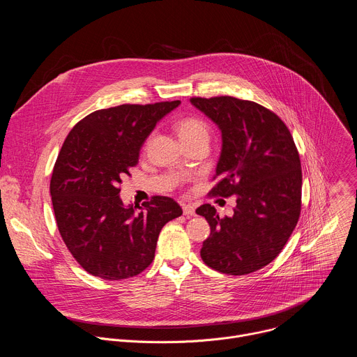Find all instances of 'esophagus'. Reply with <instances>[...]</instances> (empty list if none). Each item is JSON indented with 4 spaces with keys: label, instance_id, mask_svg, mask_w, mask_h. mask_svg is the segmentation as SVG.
Returning a JSON list of instances; mask_svg holds the SVG:
<instances>
[{
    "label": "esophagus",
    "instance_id": "34e87169",
    "mask_svg": "<svg viewBox=\"0 0 357 357\" xmlns=\"http://www.w3.org/2000/svg\"><path fill=\"white\" fill-rule=\"evenodd\" d=\"M182 209H183L185 216H195V206L190 205V203H188V205H183Z\"/></svg>",
    "mask_w": 357,
    "mask_h": 357
}]
</instances>
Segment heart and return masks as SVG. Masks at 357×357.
I'll use <instances>...</instances> for the list:
<instances>
[{
    "mask_svg": "<svg viewBox=\"0 0 357 357\" xmlns=\"http://www.w3.org/2000/svg\"><path fill=\"white\" fill-rule=\"evenodd\" d=\"M175 128L182 142H188L193 139L209 141V126L200 119H196V117L182 119L176 123Z\"/></svg>",
    "mask_w": 357,
    "mask_h": 357,
    "instance_id": "b5f03b06",
    "label": "heart"
}]
</instances>
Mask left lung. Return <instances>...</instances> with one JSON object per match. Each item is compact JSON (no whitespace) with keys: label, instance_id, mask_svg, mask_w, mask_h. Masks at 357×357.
<instances>
[{"label":"left lung","instance_id":"8db88e82","mask_svg":"<svg viewBox=\"0 0 357 357\" xmlns=\"http://www.w3.org/2000/svg\"><path fill=\"white\" fill-rule=\"evenodd\" d=\"M190 103L222 132L213 196H236L233 216L206 203L196 209L211 226L200 257L211 268L244 275L270 264L301 213L302 172L292 135L268 109L230 96L192 97Z\"/></svg>","mask_w":357,"mask_h":357}]
</instances>
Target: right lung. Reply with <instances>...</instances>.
<instances>
[{"instance_id":"obj_1","label":"right lung","mask_w":357,"mask_h":357,"mask_svg":"<svg viewBox=\"0 0 357 357\" xmlns=\"http://www.w3.org/2000/svg\"><path fill=\"white\" fill-rule=\"evenodd\" d=\"M179 105L174 100L97 110L66 137L50 196L59 233L89 274L110 281L138 275L155 257L161 229L182 215L167 196H154L144 208L126 206L119 188L157 123Z\"/></svg>"}]
</instances>
